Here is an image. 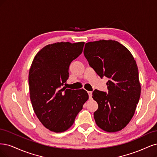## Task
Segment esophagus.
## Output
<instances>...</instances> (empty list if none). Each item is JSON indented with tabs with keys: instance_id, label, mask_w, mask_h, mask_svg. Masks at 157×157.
Returning a JSON list of instances; mask_svg holds the SVG:
<instances>
[{
	"instance_id": "34e87169",
	"label": "esophagus",
	"mask_w": 157,
	"mask_h": 157,
	"mask_svg": "<svg viewBox=\"0 0 157 157\" xmlns=\"http://www.w3.org/2000/svg\"><path fill=\"white\" fill-rule=\"evenodd\" d=\"M88 94H89V99H91L92 98V91H88Z\"/></svg>"
}]
</instances>
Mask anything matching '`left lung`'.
<instances>
[{"label": "left lung", "instance_id": "obj_1", "mask_svg": "<svg viewBox=\"0 0 157 157\" xmlns=\"http://www.w3.org/2000/svg\"><path fill=\"white\" fill-rule=\"evenodd\" d=\"M83 53L101 78H109L108 94L98 90L93 93L98 104L94 113L96 124L105 132H118L132 119L140 100L137 64L127 48L112 40L86 43Z\"/></svg>", "mask_w": 157, "mask_h": 157}]
</instances>
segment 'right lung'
<instances>
[{
    "label": "right lung",
    "instance_id": "right-lung-1",
    "mask_svg": "<svg viewBox=\"0 0 157 157\" xmlns=\"http://www.w3.org/2000/svg\"><path fill=\"white\" fill-rule=\"evenodd\" d=\"M85 42H57L45 45L34 57L29 74L30 98L38 119L45 128L63 132L74 124L89 98L84 89L62 86L69 66L83 52Z\"/></svg>",
    "mask_w": 157,
    "mask_h": 157
}]
</instances>
